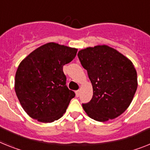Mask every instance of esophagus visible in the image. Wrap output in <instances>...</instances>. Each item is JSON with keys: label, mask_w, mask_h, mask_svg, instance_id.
Segmentation results:
<instances>
[{"label": "esophagus", "mask_w": 150, "mask_h": 150, "mask_svg": "<svg viewBox=\"0 0 150 150\" xmlns=\"http://www.w3.org/2000/svg\"><path fill=\"white\" fill-rule=\"evenodd\" d=\"M79 92H80V91H79V90L75 91V95H76V97H77V98L79 96Z\"/></svg>", "instance_id": "1"}]
</instances>
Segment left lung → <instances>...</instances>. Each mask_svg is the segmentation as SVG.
Segmentation results:
<instances>
[{"mask_svg": "<svg viewBox=\"0 0 150 150\" xmlns=\"http://www.w3.org/2000/svg\"><path fill=\"white\" fill-rule=\"evenodd\" d=\"M92 84L93 97L82 104L97 121L117 117L127 109L137 88V74L132 62L106 45L88 47L78 53Z\"/></svg>", "mask_w": 150, "mask_h": 150, "instance_id": "left-lung-1", "label": "left lung"}]
</instances>
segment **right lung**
I'll return each mask as SVG.
<instances>
[{
    "label": "right lung",
    "mask_w": 150,
    "mask_h": 150,
    "mask_svg": "<svg viewBox=\"0 0 150 150\" xmlns=\"http://www.w3.org/2000/svg\"><path fill=\"white\" fill-rule=\"evenodd\" d=\"M78 50L49 42L21 62L15 75V91L30 117L43 123L59 120L75 96L66 86L63 65L75 59Z\"/></svg>",
    "instance_id": "right-lung-1"
}]
</instances>
